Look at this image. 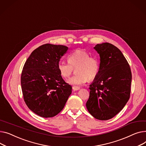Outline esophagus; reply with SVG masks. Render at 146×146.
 <instances>
[{"label": "esophagus", "instance_id": "esophagus-1", "mask_svg": "<svg viewBox=\"0 0 146 146\" xmlns=\"http://www.w3.org/2000/svg\"><path fill=\"white\" fill-rule=\"evenodd\" d=\"M72 89H73L74 91H77V90H80V88L78 87H76V86H73V87H72Z\"/></svg>", "mask_w": 146, "mask_h": 146}]
</instances>
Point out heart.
<instances>
[{
    "instance_id": "obj_1",
    "label": "heart",
    "mask_w": 146,
    "mask_h": 146,
    "mask_svg": "<svg viewBox=\"0 0 146 146\" xmlns=\"http://www.w3.org/2000/svg\"><path fill=\"white\" fill-rule=\"evenodd\" d=\"M100 64L98 59L92 56L82 49L75 50L68 56V62L60 61L58 69L64 78H67L76 70V75L68 80V83L73 85H82L88 81H92L97 76L100 71Z\"/></svg>"
}]
</instances>
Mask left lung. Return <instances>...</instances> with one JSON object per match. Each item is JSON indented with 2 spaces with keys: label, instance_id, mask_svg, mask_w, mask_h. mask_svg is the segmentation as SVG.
I'll use <instances>...</instances> for the list:
<instances>
[{
  "label": "left lung",
  "instance_id": "left-lung-1",
  "mask_svg": "<svg viewBox=\"0 0 146 146\" xmlns=\"http://www.w3.org/2000/svg\"><path fill=\"white\" fill-rule=\"evenodd\" d=\"M94 48L100 55V67L90 85L86 107L94 118L107 120L120 112L129 100L131 72L121 50L114 45L106 42Z\"/></svg>",
  "mask_w": 146,
  "mask_h": 146
}]
</instances>
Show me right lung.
<instances>
[{
	"instance_id": "right-lung-1",
	"label": "right lung",
	"mask_w": 146,
	"mask_h": 146,
	"mask_svg": "<svg viewBox=\"0 0 146 146\" xmlns=\"http://www.w3.org/2000/svg\"><path fill=\"white\" fill-rule=\"evenodd\" d=\"M68 48L49 44L34 50L21 74V87L26 104L34 113L44 118L56 115L64 108L72 92L58 69L60 59Z\"/></svg>"
}]
</instances>
